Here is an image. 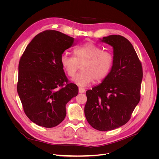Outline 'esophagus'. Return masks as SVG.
Here are the masks:
<instances>
[{
  "label": "esophagus",
  "instance_id": "34e87169",
  "mask_svg": "<svg viewBox=\"0 0 159 159\" xmlns=\"http://www.w3.org/2000/svg\"><path fill=\"white\" fill-rule=\"evenodd\" d=\"M84 91H85V89L84 88H79V92L80 93H84Z\"/></svg>",
  "mask_w": 159,
  "mask_h": 159
}]
</instances>
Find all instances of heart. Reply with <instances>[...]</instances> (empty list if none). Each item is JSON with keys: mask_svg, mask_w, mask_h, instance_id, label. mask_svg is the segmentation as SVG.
Returning a JSON list of instances; mask_svg holds the SVG:
<instances>
[{"mask_svg": "<svg viewBox=\"0 0 159 159\" xmlns=\"http://www.w3.org/2000/svg\"><path fill=\"white\" fill-rule=\"evenodd\" d=\"M74 57L62 54L61 66L66 74L74 77L81 66L82 71L73 82L80 86H86L94 80L99 82L104 79L110 72L113 64V56L107 51L91 42L83 44L73 50Z\"/></svg>", "mask_w": 159, "mask_h": 159, "instance_id": "obj_1", "label": "heart"}]
</instances>
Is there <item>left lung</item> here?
Returning a JSON list of instances; mask_svg holds the SVG:
<instances>
[{
	"mask_svg": "<svg viewBox=\"0 0 159 159\" xmlns=\"http://www.w3.org/2000/svg\"><path fill=\"white\" fill-rule=\"evenodd\" d=\"M113 47V64L101 84L86 91L84 114L93 128L110 131L126 124L139 104L143 68L130 42L120 35L100 39Z\"/></svg>",
	"mask_w": 159,
	"mask_h": 159,
	"instance_id": "left-lung-1",
	"label": "left lung"
}]
</instances>
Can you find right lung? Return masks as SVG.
<instances>
[{"instance_id":"add662e5","label":"right lung","mask_w":159,"mask_h":159,"mask_svg":"<svg viewBox=\"0 0 159 159\" xmlns=\"http://www.w3.org/2000/svg\"><path fill=\"white\" fill-rule=\"evenodd\" d=\"M75 44L74 38L46 30L32 39L20 58L17 92L26 116L40 126L62 122L66 104L79 93L77 86L68 82L60 61Z\"/></svg>"}]
</instances>
